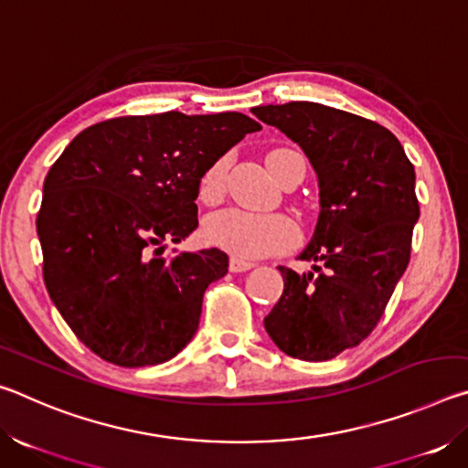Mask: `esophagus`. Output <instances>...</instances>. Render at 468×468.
<instances>
[{"mask_svg":"<svg viewBox=\"0 0 468 468\" xmlns=\"http://www.w3.org/2000/svg\"><path fill=\"white\" fill-rule=\"evenodd\" d=\"M253 266H256V264L250 262V260H243V258L229 260V271H231V272H248V271H251Z\"/></svg>","mask_w":468,"mask_h":468,"instance_id":"34e87169","label":"esophagus"}]
</instances>
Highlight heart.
I'll use <instances>...</instances> for the list:
<instances>
[{"instance_id": "1", "label": "heart", "mask_w": 468, "mask_h": 468, "mask_svg": "<svg viewBox=\"0 0 468 468\" xmlns=\"http://www.w3.org/2000/svg\"><path fill=\"white\" fill-rule=\"evenodd\" d=\"M225 163L218 161L204 173L200 181V200L215 204L225 192ZM204 239L233 258H264L287 251L299 239L295 220L284 215H256L241 208H229L206 218Z\"/></svg>"}]
</instances>
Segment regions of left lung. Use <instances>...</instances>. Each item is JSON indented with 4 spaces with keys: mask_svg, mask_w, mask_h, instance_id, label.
<instances>
[{
    "mask_svg": "<svg viewBox=\"0 0 468 468\" xmlns=\"http://www.w3.org/2000/svg\"><path fill=\"white\" fill-rule=\"evenodd\" d=\"M297 142L318 177L320 212L299 260L279 266L284 289L264 328L289 357L328 361L357 346L382 318L405 274L419 220L415 167L390 130L320 102L253 107Z\"/></svg>",
    "mask_w": 468,
    "mask_h": 468,
    "instance_id": "8db88e82",
    "label": "left lung"
}]
</instances>
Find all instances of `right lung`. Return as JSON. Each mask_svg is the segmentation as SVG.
Listing matches in <instances>:
<instances>
[{
  "label": "right lung",
  "mask_w": 468,
  "mask_h": 468,
  "mask_svg": "<svg viewBox=\"0 0 468 468\" xmlns=\"http://www.w3.org/2000/svg\"><path fill=\"white\" fill-rule=\"evenodd\" d=\"M258 130L237 111L117 117L78 133L47 173L37 217L45 287L101 359L158 366L194 338L204 291L229 258L161 253L197 227L204 173Z\"/></svg>",
  "instance_id": "add662e5"
}]
</instances>
